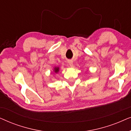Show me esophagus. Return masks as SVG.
<instances>
[{
    "mask_svg": "<svg viewBox=\"0 0 131 131\" xmlns=\"http://www.w3.org/2000/svg\"><path fill=\"white\" fill-rule=\"evenodd\" d=\"M68 62H69V65L70 67H72L73 66V61L72 60H69V61H68Z\"/></svg>",
    "mask_w": 131,
    "mask_h": 131,
    "instance_id": "1",
    "label": "esophagus"
}]
</instances>
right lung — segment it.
<instances>
[{
  "mask_svg": "<svg viewBox=\"0 0 131 131\" xmlns=\"http://www.w3.org/2000/svg\"><path fill=\"white\" fill-rule=\"evenodd\" d=\"M53 71L55 73H58L59 72V71H60V67H54L53 68Z\"/></svg>",
  "mask_w": 131,
  "mask_h": 131,
  "instance_id": "1",
  "label": "right lung"
}]
</instances>
